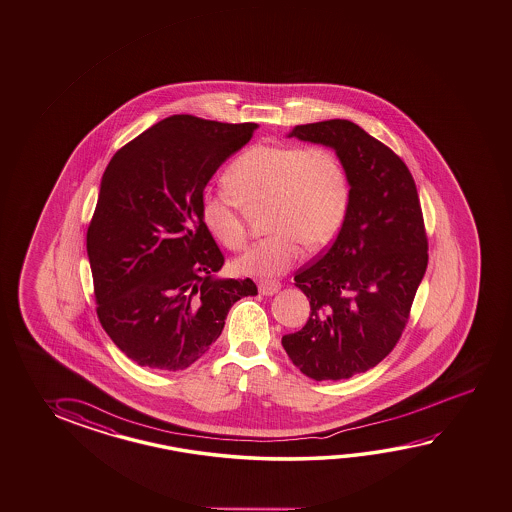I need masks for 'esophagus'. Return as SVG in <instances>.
<instances>
[{
	"label": "esophagus",
	"instance_id": "1",
	"mask_svg": "<svg viewBox=\"0 0 512 512\" xmlns=\"http://www.w3.org/2000/svg\"><path fill=\"white\" fill-rule=\"evenodd\" d=\"M258 289H260L263 296H272V294H276V292L280 291L281 285L278 281H260Z\"/></svg>",
	"mask_w": 512,
	"mask_h": 512
}]
</instances>
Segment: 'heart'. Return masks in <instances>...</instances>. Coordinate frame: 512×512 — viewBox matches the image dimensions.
Returning <instances> with one entry per match:
<instances>
[{"label": "heart", "instance_id": "obj_1", "mask_svg": "<svg viewBox=\"0 0 512 512\" xmlns=\"http://www.w3.org/2000/svg\"><path fill=\"white\" fill-rule=\"evenodd\" d=\"M231 191H207L201 220L231 251L247 241L245 207L267 205L271 234L236 261L251 276H278L303 256L318 251L340 231L349 207V181L334 152L325 147L258 143L241 152L225 172Z\"/></svg>", "mask_w": 512, "mask_h": 512}]
</instances>
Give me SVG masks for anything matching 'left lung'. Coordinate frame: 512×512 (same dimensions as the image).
Wrapping results in <instances>:
<instances>
[{"label": "left lung", "instance_id": "1", "mask_svg": "<svg viewBox=\"0 0 512 512\" xmlns=\"http://www.w3.org/2000/svg\"><path fill=\"white\" fill-rule=\"evenodd\" d=\"M289 138L336 152L351 189L336 240L294 276L311 316L281 345L312 380H347L378 365L409 320L429 260L420 198L407 165L352 121L296 125Z\"/></svg>", "mask_w": 512, "mask_h": 512}]
</instances>
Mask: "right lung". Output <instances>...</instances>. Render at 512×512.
<instances>
[{
	"label": "right lung",
	"mask_w": 512,
	"mask_h": 512,
	"mask_svg": "<svg viewBox=\"0 0 512 512\" xmlns=\"http://www.w3.org/2000/svg\"><path fill=\"white\" fill-rule=\"evenodd\" d=\"M256 123L174 114L112 156L87 231L101 327L127 358L183 371L220 338L236 301L256 283L218 278L223 267L201 220V198Z\"/></svg>",
	"instance_id": "add662e5"
}]
</instances>
